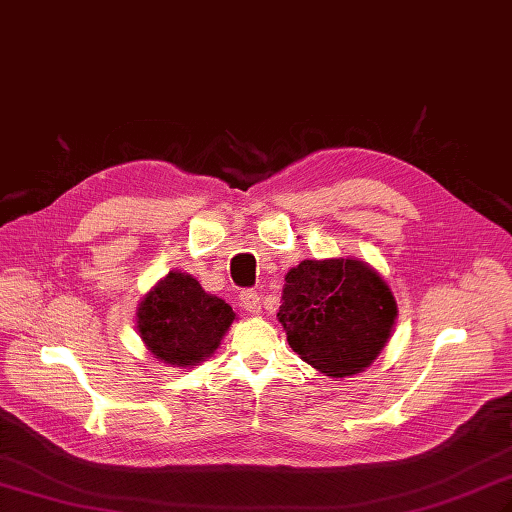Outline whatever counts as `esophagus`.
<instances>
[{
    "mask_svg": "<svg viewBox=\"0 0 512 512\" xmlns=\"http://www.w3.org/2000/svg\"><path fill=\"white\" fill-rule=\"evenodd\" d=\"M241 305H243V309L247 314H260L262 312V303H260V297H258V292H254V290H245V292H241Z\"/></svg>",
    "mask_w": 512,
    "mask_h": 512,
    "instance_id": "1",
    "label": "esophagus"
}]
</instances>
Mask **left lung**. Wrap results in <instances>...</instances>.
Segmentation results:
<instances>
[{
	"label": "left lung",
	"mask_w": 512,
	"mask_h": 512,
	"mask_svg": "<svg viewBox=\"0 0 512 512\" xmlns=\"http://www.w3.org/2000/svg\"><path fill=\"white\" fill-rule=\"evenodd\" d=\"M282 322L290 348L331 378L361 374L389 344L397 301L359 258L303 260L286 273Z\"/></svg>",
	"instance_id": "8db88e82"
}]
</instances>
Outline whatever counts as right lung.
Segmentation results:
<instances>
[{"label":"right lung","instance_id":"1","mask_svg":"<svg viewBox=\"0 0 512 512\" xmlns=\"http://www.w3.org/2000/svg\"><path fill=\"white\" fill-rule=\"evenodd\" d=\"M237 314L196 277L170 271L138 303L136 329L153 359L192 369L220 348Z\"/></svg>","mask_w":512,"mask_h":512}]
</instances>
